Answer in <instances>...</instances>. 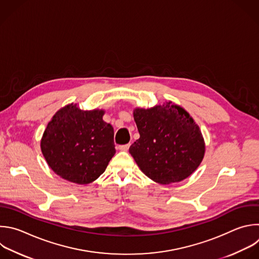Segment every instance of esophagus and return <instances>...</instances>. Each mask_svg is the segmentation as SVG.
Returning a JSON list of instances; mask_svg holds the SVG:
<instances>
[{"label":"esophagus","mask_w":259,"mask_h":259,"mask_svg":"<svg viewBox=\"0 0 259 259\" xmlns=\"http://www.w3.org/2000/svg\"><path fill=\"white\" fill-rule=\"evenodd\" d=\"M129 147H130V143H129V144L120 145V146H119V149H120V150H122V151H127V150L129 149Z\"/></svg>","instance_id":"obj_1"}]
</instances>
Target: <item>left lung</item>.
Returning a JSON list of instances; mask_svg holds the SVG:
<instances>
[{
    "instance_id": "left-lung-1",
    "label": "left lung",
    "mask_w": 259,
    "mask_h": 259,
    "mask_svg": "<svg viewBox=\"0 0 259 259\" xmlns=\"http://www.w3.org/2000/svg\"><path fill=\"white\" fill-rule=\"evenodd\" d=\"M139 139L129 148L142 173L166 185L191 176L205 153L202 133L189 113L171 102L133 111Z\"/></svg>"
}]
</instances>
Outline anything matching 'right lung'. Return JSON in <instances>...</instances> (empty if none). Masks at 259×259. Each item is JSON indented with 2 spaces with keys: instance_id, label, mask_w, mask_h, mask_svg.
Masks as SVG:
<instances>
[{
  "instance_id": "obj_1",
  "label": "right lung",
  "mask_w": 259,
  "mask_h": 259,
  "mask_svg": "<svg viewBox=\"0 0 259 259\" xmlns=\"http://www.w3.org/2000/svg\"><path fill=\"white\" fill-rule=\"evenodd\" d=\"M105 110H80L77 104L60 109L47 125L40 149L49 166L69 182L97 180L116 153L114 129L103 120Z\"/></svg>"
}]
</instances>
